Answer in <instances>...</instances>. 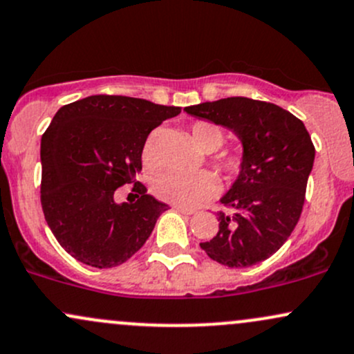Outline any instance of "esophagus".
Masks as SVG:
<instances>
[{
    "instance_id": "34e87169",
    "label": "esophagus",
    "mask_w": 354,
    "mask_h": 354,
    "mask_svg": "<svg viewBox=\"0 0 354 354\" xmlns=\"http://www.w3.org/2000/svg\"><path fill=\"white\" fill-rule=\"evenodd\" d=\"M177 210V212H180V214H185V216H192V214H196V210L194 209H189V207H180V205H176V207H174Z\"/></svg>"
}]
</instances>
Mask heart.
Segmentation results:
<instances>
[{"label":"heart","instance_id":"1","mask_svg":"<svg viewBox=\"0 0 354 354\" xmlns=\"http://www.w3.org/2000/svg\"><path fill=\"white\" fill-rule=\"evenodd\" d=\"M192 138L202 152L212 153L224 144V132L219 125L212 122H197L192 125ZM145 160L150 158V145L145 147ZM245 164V153L241 147L222 152L214 160V167L224 178H232L241 172ZM153 194L162 201L176 205H192L207 201L217 192V180L210 172L185 174L167 170L158 174L152 180Z\"/></svg>","mask_w":354,"mask_h":354}]
</instances>
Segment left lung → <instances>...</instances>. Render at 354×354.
Here are the masks:
<instances>
[{"instance_id": "left-lung-1", "label": "left lung", "mask_w": 354, "mask_h": 354, "mask_svg": "<svg viewBox=\"0 0 354 354\" xmlns=\"http://www.w3.org/2000/svg\"><path fill=\"white\" fill-rule=\"evenodd\" d=\"M184 112L232 130L245 164L217 212L219 232L201 248L227 268H249L279 251L303 212L315 145L299 118L274 103L245 97L185 106Z\"/></svg>"}]
</instances>
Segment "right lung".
<instances>
[{
    "mask_svg": "<svg viewBox=\"0 0 354 354\" xmlns=\"http://www.w3.org/2000/svg\"><path fill=\"white\" fill-rule=\"evenodd\" d=\"M180 106L144 98L91 95L62 106L41 137V207L63 249L91 268L129 261L169 205L140 182L135 202L115 190L135 182L149 133Z\"/></svg>",
    "mask_w": 354,
    "mask_h": 354,
    "instance_id": "1",
    "label": "right lung"
}]
</instances>
